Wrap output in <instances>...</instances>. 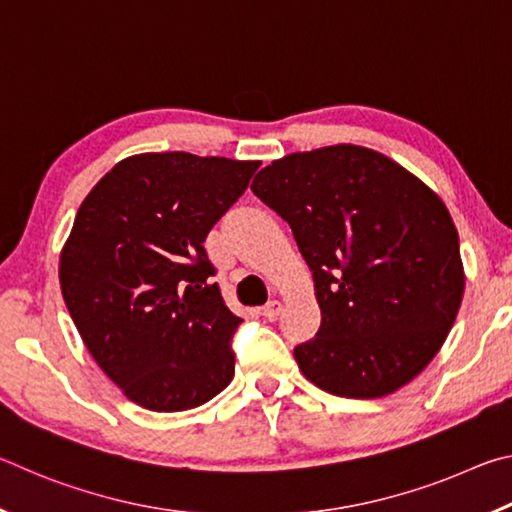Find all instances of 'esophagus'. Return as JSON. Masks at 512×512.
Masks as SVG:
<instances>
[{
	"mask_svg": "<svg viewBox=\"0 0 512 512\" xmlns=\"http://www.w3.org/2000/svg\"><path fill=\"white\" fill-rule=\"evenodd\" d=\"M280 311H282V302L280 300H271V302H266V305L262 307V316L268 318V320H275L277 316H280Z\"/></svg>",
	"mask_w": 512,
	"mask_h": 512,
	"instance_id": "esophagus-1",
	"label": "esophagus"
}]
</instances>
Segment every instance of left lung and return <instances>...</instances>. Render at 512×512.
Masks as SVG:
<instances>
[{
  "label": "left lung",
  "instance_id": "1",
  "mask_svg": "<svg viewBox=\"0 0 512 512\" xmlns=\"http://www.w3.org/2000/svg\"><path fill=\"white\" fill-rule=\"evenodd\" d=\"M314 271L320 327L293 348L318 388L372 400L436 357L463 300L445 203L377 151L336 144L275 160L250 185Z\"/></svg>",
  "mask_w": 512,
  "mask_h": 512
}]
</instances>
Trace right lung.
Returning a JSON list of instances; mask_svg holds the SVG:
<instances>
[{
  "instance_id": "obj_1",
  "label": "right lung",
  "mask_w": 512,
  "mask_h": 512,
  "mask_svg": "<svg viewBox=\"0 0 512 512\" xmlns=\"http://www.w3.org/2000/svg\"><path fill=\"white\" fill-rule=\"evenodd\" d=\"M259 162L142 153L85 196L60 253V289L85 348L149 411L210 402L235 377L232 314L203 241Z\"/></svg>"
}]
</instances>
